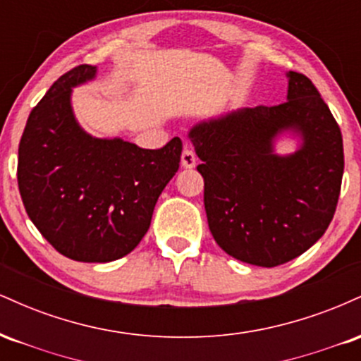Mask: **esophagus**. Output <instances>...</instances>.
Returning a JSON list of instances; mask_svg holds the SVG:
<instances>
[{"label":"esophagus","mask_w":361,"mask_h":361,"mask_svg":"<svg viewBox=\"0 0 361 361\" xmlns=\"http://www.w3.org/2000/svg\"><path fill=\"white\" fill-rule=\"evenodd\" d=\"M197 164V154L190 146H185L183 152H181V166L183 168H193Z\"/></svg>","instance_id":"34e87169"}]
</instances>
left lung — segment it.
<instances>
[{
  "instance_id": "left-lung-1",
  "label": "left lung",
  "mask_w": 361,
  "mask_h": 361,
  "mask_svg": "<svg viewBox=\"0 0 361 361\" xmlns=\"http://www.w3.org/2000/svg\"><path fill=\"white\" fill-rule=\"evenodd\" d=\"M287 102L209 120L190 130L215 243L233 258L273 268L305 252L336 212L345 154L338 122L316 86L288 71ZM293 128L302 147L272 152V139Z\"/></svg>"
}]
</instances>
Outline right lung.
Returning a JSON list of instances; mask_svg holds the SVG:
<instances>
[{"instance_id":"right-lung-1","label":"right lung","mask_w":361,"mask_h":361,"mask_svg":"<svg viewBox=\"0 0 361 361\" xmlns=\"http://www.w3.org/2000/svg\"><path fill=\"white\" fill-rule=\"evenodd\" d=\"M81 64L57 80L30 111L18 146V190L30 221L66 258L109 263L134 250L157 198L180 168L183 144L142 149L94 139L74 120L71 88L93 80Z\"/></svg>"}]
</instances>
